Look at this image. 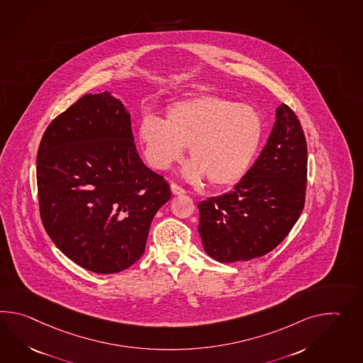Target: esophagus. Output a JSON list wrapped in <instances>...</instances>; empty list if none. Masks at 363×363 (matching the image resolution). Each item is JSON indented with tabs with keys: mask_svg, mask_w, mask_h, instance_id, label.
<instances>
[{
	"mask_svg": "<svg viewBox=\"0 0 363 363\" xmlns=\"http://www.w3.org/2000/svg\"><path fill=\"white\" fill-rule=\"evenodd\" d=\"M170 190H172V193L174 194V195H184L186 193L185 189H182L177 184H170Z\"/></svg>",
	"mask_w": 363,
	"mask_h": 363,
	"instance_id": "obj_1",
	"label": "esophagus"
}]
</instances>
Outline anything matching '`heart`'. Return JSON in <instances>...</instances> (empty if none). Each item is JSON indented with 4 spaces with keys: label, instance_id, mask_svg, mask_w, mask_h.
Here are the masks:
<instances>
[{
    "label": "heart",
    "instance_id": "heart-1",
    "mask_svg": "<svg viewBox=\"0 0 363 363\" xmlns=\"http://www.w3.org/2000/svg\"><path fill=\"white\" fill-rule=\"evenodd\" d=\"M263 120L251 105L203 94L168 105L165 121L145 113L138 139L145 162L167 170L181 162L189 145L193 160L184 168L189 181L208 178L218 189L230 187L250 170L263 139Z\"/></svg>",
    "mask_w": 363,
    "mask_h": 363
}]
</instances>
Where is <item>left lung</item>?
Wrapping results in <instances>:
<instances>
[{
    "mask_svg": "<svg viewBox=\"0 0 363 363\" xmlns=\"http://www.w3.org/2000/svg\"><path fill=\"white\" fill-rule=\"evenodd\" d=\"M306 138L288 105L258 160L233 190L198 204L204 251L221 263L259 258L289 234L305 207Z\"/></svg>",
    "mask_w": 363,
    "mask_h": 363,
    "instance_id": "1",
    "label": "left lung"
}]
</instances>
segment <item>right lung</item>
<instances>
[{
  "mask_svg": "<svg viewBox=\"0 0 363 363\" xmlns=\"http://www.w3.org/2000/svg\"><path fill=\"white\" fill-rule=\"evenodd\" d=\"M36 164L41 221L67 258L108 274L143 255L153 216L172 194L140 160L118 99L89 94L57 116Z\"/></svg>",
  "mask_w": 363,
  "mask_h": 363,
  "instance_id": "1",
  "label": "right lung"
}]
</instances>
